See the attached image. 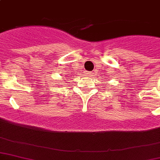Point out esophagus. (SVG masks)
<instances>
[{
    "instance_id": "1",
    "label": "esophagus",
    "mask_w": 160,
    "mask_h": 160,
    "mask_svg": "<svg viewBox=\"0 0 160 160\" xmlns=\"http://www.w3.org/2000/svg\"><path fill=\"white\" fill-rule=\"evenodd\" d=\"M86 74H87L88 75H92L93 73L91 72V71H87V72H86Z\"/></svg>"
}]
</instances>
